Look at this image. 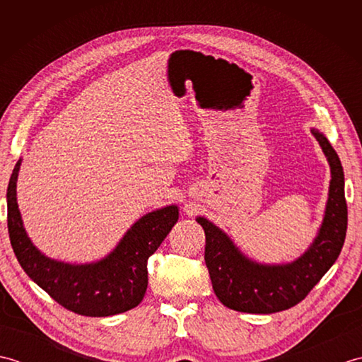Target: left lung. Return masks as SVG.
<instances>
[{
	"label": "left lung",
	"mask_w": 362,
	"mask_h": 362,
	"mask_svg": "<svg viewBox=\"0 0 362 362\" xmlns=\"http://www.w3.org/2000/svg\"><path fill=\"white\" fill-rule=\"evenodd\" d=\"M311 134L325 153L332 180L317 235L298 258L280 264L259 263L245 255L211 221L196 218L205 232V264L213 291L230 310L252 314L288 310L308 296L339 257L347 232L344 169L327 136L317 129H311Z\"/></svg>",
	"instance_id": "left-lung-1"
}]
</instances>
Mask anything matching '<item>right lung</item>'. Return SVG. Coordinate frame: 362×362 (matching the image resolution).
Wrapping results in <instances>:
<instances>
[{"label": "right lung", "instance_id": "right-lung-1", "mask_svg": "<svg viewBox=\"0 0 362 362\" xmlns=\"http://www.w3.org/2000/svg\"><path fill=\"white\" fill-rule=\"evenodd\" d=\"M20 166L21 158L7 187V228L15 257L29 279L64 308L81 316H115L140 305L148 289V258L179 219V206L173 204L146 213L104 258L66 263L45 255L28 236L17 202Z\"/></svg>", "mask_w": 362, "mask_h": 362}]
</instances>
